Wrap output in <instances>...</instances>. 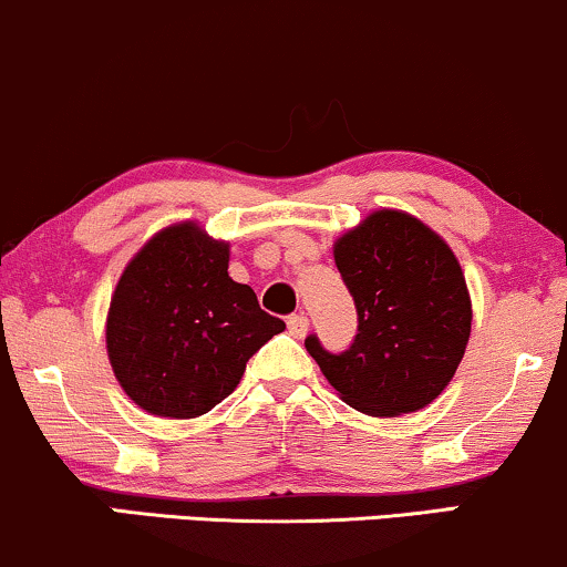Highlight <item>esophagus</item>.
Here are the masks:
<instances>
[{"label":"esophagus","mask_w":567,"mask_h":567,"mask_svg":"<svg viewBox=\"0 0 567 567\" xmlns=\"http://www.w3.org/2000/svg\"><path fill=\"white\" fill-rule=\"evenodd\" d=\"M286 328H289L293 338H305L307 330H309V320L305 315H291L289 320H286Z\"/></svg>","instance_id":"obj_1"}]
</instances>
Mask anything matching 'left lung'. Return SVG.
I'll list each match as a JSON object with an SVG mask.
<instances>
[{"mask_svg":"<svg viewBox=\"0 0 567 567\" xmlns=\"http://www.w3.org/2000/svg\"><path fill=\"white\" fill-rule=\"evenodd\" d=\"M332 258L359 332L338 355L315 336L305 340L324 379L371 417L431 405L456 374L472 330L470 289L452 247L413 214L379 208L336 239Z\"/></svg>","mask_w":567,"mask_h":567,"instance_id":"obj_1","label":"left lung"}]
</instances>
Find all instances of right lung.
Here are the masks:
<instances>
[{
  "label": "right lung",
  "mask_w": 567,
  "mask_h": 567,
  "mask_svg": "<svg viewBox=\"0 0 567 567\" xmlns=\"http://www.w3.org/2000/svg\"><path fill=\"white\" fill-rule=\"evenodd\" d=\"M284 330L250 286L231 281L227 239L198 221H175L123 268L105 348L121 390L138 408L188 421L235 392L250 355Z\"/></svg>",
  "instance_id": "1"
}]
</instances>
